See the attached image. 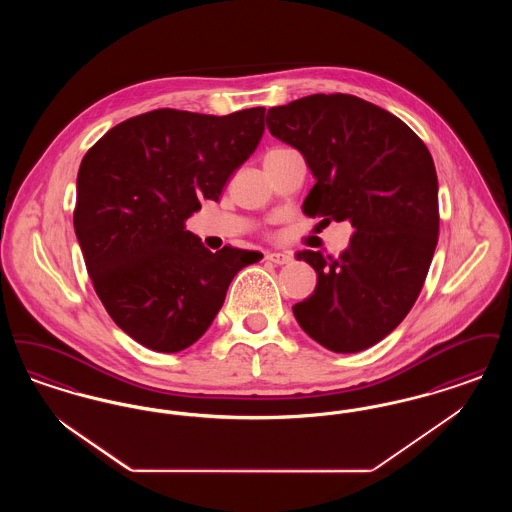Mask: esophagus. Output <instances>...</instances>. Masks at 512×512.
Returning <instances> with one entry per match:
<instances>
[{
    "instance_id": "esophagus-1",
    "label": "esophagus",
    "mask_w": 512,
    "mask_h": 512,
    "mask_svg": "<svg viewBox=\"0 0 512 512\" xmlns=\"http://www.w3.org/2000/svg\"><path fill=\"white\" fill-rule=\"evenodd\" d=\"M267 261L270 263H274V265H288L290 261H292V255L290 253H267V257H265Z\"/></svg>"
}]
</instances>
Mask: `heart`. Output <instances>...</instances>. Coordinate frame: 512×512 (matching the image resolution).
Returning a JSON list of instances; mask_svg holds the SVG:
<instances>
[{
	"instance_id": "heart-1",
	"label": "heart",
	"mask_w": 512,
	"mask_h": 512,
	"mask_svg": "<svg viewBox=\"0 0 512 512\" xmlns=\"http://www.w3.org/2000/svg\"><path fill=\"white\" fill-rule=\"evenodd\" d=\"M274 149H282V147H274Z\"/></svg>"
}]
</instances>
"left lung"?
Masks as SVG:
<instances>
[{
    "instance_id": "1",
    "label": "left lung",
    "mask_w": 512,
    "mask_h": 512,
    "mask_svg": "<svg viewBox=\"0 0 512 512\" xmlns=\"http://www.w3.org/2000/svg\"><path fill=\"white\" fill-rule=\"evenodd\" d=\"M270 134L299 149L317 178L307 217L349 220L340 257L297 253L317 288L293 305L322 347L357 353L409 315L438 245V176L413 130L386 109L349 94H313L267 113Z\"/></svg>"
}]
</instances>
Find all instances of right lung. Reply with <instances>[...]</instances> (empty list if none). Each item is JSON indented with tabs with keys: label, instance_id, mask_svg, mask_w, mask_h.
Returning <instances> with one entry per match:
<instances>
[{
	"label": "right lung",
	"instance_id": "right-lung-1",
	"mask_svg": "<svg viewBox=\"0 0 512 512\" xmlns=\"http://www.w3.org/2000/svg\"><path fill=\"white\" fill-rule=\"evenodd\" d=\"M265 107L226 117L155 109L113 126L76 178L74 232L105 311L132 340L176 353L199 340L257 251H209L186 220L259 146Z\"/></svg>",
	"mask_w": 512,
	"mask_h": 512
}]
</instances>
